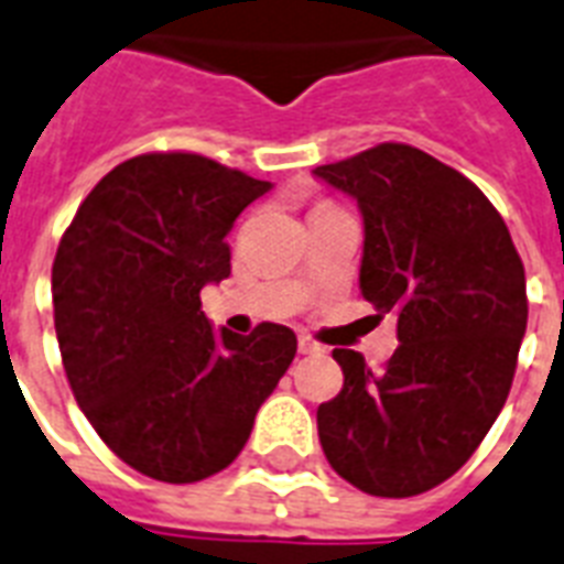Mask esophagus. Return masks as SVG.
<instances>
[{
  "label": "esophagus",
  "mask_w": 564,
  "mask_h": 564,
  "mask_svg": "<svg viewBox=\"0 0 564 564\" xmlns=\"http://www.w3.org/2000/svg\"><path fill=\"white\" fill-rule=\"evenodd\" d=\"M299 351L301 354H325V345H318L316 339H310V336H301Z\"/></svg>",
  "instance_id": "34e87169"
}]
</instances>
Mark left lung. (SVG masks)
I'll list each match as a JSON object with an SVG mask.
<instances>
[{"mask_svg": "<svg viewBox=\"0 0 564 564\" xmlns=\"http://www.w3.org/2000/svg\"><path fill=\"white\" fill-rule=\"evenodd\" d=\"M313 175L360 207V292L401 343L380 371L336 348L345 383L318 406V442L360 491L412 498L454 477L507 403L524 263L480 187L421 149L380 143Z\"/></svg>", "mask_w": 564, "mask_h": 564, "instance_id": "8db88e82", "label": "left lung"}]
</instances>
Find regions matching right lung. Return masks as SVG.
I'll return each instance as SVG.
<instances>
[{
    "label": "right lung",
    "instance_id": "1",
    "mask_svg": "<svg viewBox=\"0 0 564 564\" xmlns=\"http://www.w3.org/2000/svg\"><path fill=\"white\" fill-rule=\"evenodd\" d=\"M269 181L193 152L137 154L84 198L52 263L66 380L134 471L198 482L246 447L299 339L263 322L216 334L202 290L230 274L228 230Z\"/></svg>",
    "mask_w": 564,
    "mask_h": 564
}]
</instances>
